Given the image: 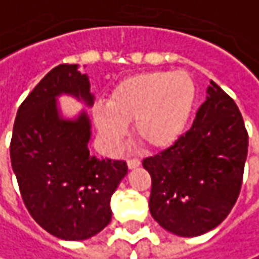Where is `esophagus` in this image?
<instances>
[{
	"mask_svg": "<svg viewBox=\"0 0 259 259\" xmlns=\"http://www.w3.org/2000/svg\"><path fill=\"white\" fill-rule=\"evenodd\" d=\"M126 163H128V168H130V169H133V168H137V166H140V163H141V162H140L139 157H130Z\"/></svg>",
	"mask_w": 259,
	"mask_h": 259,
	"instance_id": "obj_1",
	"label": "esophagus"
}]
</instances>
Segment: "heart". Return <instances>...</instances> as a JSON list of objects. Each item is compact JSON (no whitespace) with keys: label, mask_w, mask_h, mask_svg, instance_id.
I'll return each mask as SVG.
<instances>
[{"label":"heart","mask_w":259,"mask_h":259,"mask_svg":"<svg viewBox=\"0 0 259 259\" xmlns=\"http://www.w3.org/2000/svg\"><path fill=\"white\" fill-rule=\"evenodd\" d=\"M196 96L194 79L184 70L140 73L118 83L107 104L93 109V118L110 152L122 146L131 122L144 147L165 149L184 133Z\"/></svg>","instance_id":"heart-1"}]
</instances>
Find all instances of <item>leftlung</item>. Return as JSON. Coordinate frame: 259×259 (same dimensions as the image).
Masks as SVG:
<instances>
[{"label": "left lung", "instance_id": "8db88e82", "mask_svg": "<svg viewBox=\"0 0 259 259\" xmlns=\"http://www.w3.org/2000/svg\"><path fill=\"white\" fill-rule=\"evenodd\" d=\"M248 131L237 104L211 81L193 125L172 146L143 159L152 177V217L177 236L215 229L242 189Z\"/></svg>", "mask_w": 259, "mask_h": 259}]
</instances>
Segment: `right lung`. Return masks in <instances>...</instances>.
I'll return each mask as SVG.
<instances>
[{
    "label": "right lung",
    "mask_w": 259,
    "mask_h": 259,
    "mask_svg": "<svg viewBox=\"0 0 259 259\" xmlns=\"http://www.w3.org/2000/svg\"><path fill=\"white\" fill-rule=\"evenodd\" d=\"M76 65L51 69L20 104L10 141L11 166L23 203L48 233L83 240L110 223V197L126 176L125 160L93 156L90 120H63L56 109L60 93L93 103L87 75Z\"/></svg>",
    "instance_id": "obj_1"
}]
</instances>
